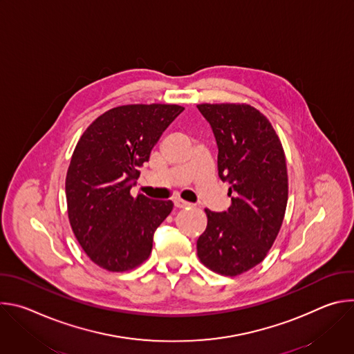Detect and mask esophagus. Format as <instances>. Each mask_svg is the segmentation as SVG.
<instances>
[{"instance_id":"obj_1","label":"esophagus","mask_w":354,"mask_h":354,"mask_svg":"<svg viewBox=\"0 0 354 354\" xmlns=\"http://www.w3.org/2000/svg\"><path fill=\"white\" fill-rule=\"evenodd\" d=\"M174 203H175V207H178V209H187V207H192V203H187V201H185V200H182V198H175Z\"/></svg>"}]
</instances>
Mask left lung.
<instances>
[{"label": "left lung", "instance_id": "1", "mask_svg": "<svg viewBox=\"0 0 354 354\" xmlns=\"http://www.w3.org/2000/svg\"><path fill=\"white\" fill-rule=\"evenodd\" d=\"M218 147V176L230 183L231 206L206 209L197 257L216 273L238 276L261 263L286 213L288 178L281 142L270 122L246 104H201Z\"/></svg>", "mask_w": 354, "mask_h": 354}]
</instances>
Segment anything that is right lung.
Segmentation results:
<instances>
[{
	"mask_svg": "<svg viewBox=\"0 0 354 354\" xmlns=\"http://www.w3.org/2000/svg\"><path fill=\"white\" fill-rule=\"evenodd\" d=\"M179 105H124L93 120L73 153L66 178L73 232L88 258L109 272H126L148 259L171 200L133 197L140 168Z\"/></svg>",
	"mask_w": 354,
	"mask_h": 354,
	"instance_id": "obj_1",
	"label": "right lung"
}]
</instances>
